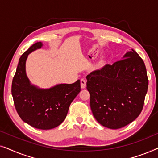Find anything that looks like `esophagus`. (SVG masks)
I'll use <instances>...</instances> for the list:
<instances>
[{
	"label": "esophagus",
	"mask_w": 158,
	"mask_h": 158,
	"mask_svg": "<svg viewBox=\"0 0 158 158\" xmlns=\"http://www.w3.org/2000/svg\"><path fill=\"white\" fill-rule=\"evenodd\" d=\"M81 88H85L86 87V81L84 79L81 80Z\"/></svg>",
	"instance_id": "1"
}]
</instances>
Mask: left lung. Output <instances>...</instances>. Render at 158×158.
I'll list each match as a JSON object with an SVG mask.
<instances>
[{
  "label": "left lung",
  "mask_w": 158,
  "mask_h": 158,
  "mask_svg": "<svg viewBox=\"0 0 158 158\" xmlns=\"http://www.w3.org/2000/svg\"><path fill=\"white\" fill-rule=\"evenodd\" d=\"M92 113L99 124L112 129L130 124L141 113L148 88L144 61L134 50L86 76Z\"/></svg>",
  "instance_id": "obj_1"
}]
</instances>
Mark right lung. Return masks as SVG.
<instances>
[{"label": "right lung", "mask_w": 158, "mask_h": 158, "mask_svg": "<svg viewBox=\"0 0 158 158\" xmlns=\"http://www.w3.org/2000/svg\"><path fill=\"white\" fill-rule=\"evenodd\" d=\"M42 47L41 42L35 43L19 58L11 94L21 119L34 128L47 130L59 126L65 119L70 103L81 91V81L58 84L48 89L31 85L26 74V61L29 53Z\"/></svg>", "instance_id": "add662e5"}]
</instances>
